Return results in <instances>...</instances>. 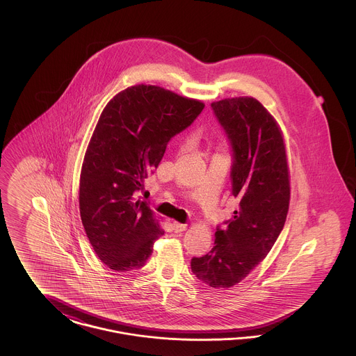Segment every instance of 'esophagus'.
I'll return each mask as SVG.
<instances>
[{"instance_id":"obj_1","label":"esophagus","mask_w":356,"mask_h":356,"mask_svg":"<svg viewBox=\"0 0 356 356\" xmlns=\"http://www.w3.org/2000/svg\"><path fill=\"white\" fill-rule=\"evenodd\" d=\"M172 227H173V231H175V232H183V231H186V224H181V222L173 221Z\"/></svg>"}]
</instances>
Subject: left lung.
Masks as SVG:
<instances>
[{
	"label": "left lung",
	"mask_w": 356,
	"mask_h": 356,
	"mask_svg": "<svg viewBox=\"0 0 356 356\" xmlns=\"http://www.w3.org/2000/svg\"><path fill=\"white\" fill-rule=\"evenodd\" d=\"M211 106L234 151L232 195L240 202L227 227H218L213 248L192 257L191 268L204 284L229 288L254 270L280 235L289 207V172L283 134L256 99H224Z\"/></svg>",
	"instance_id": "8db88e82"
}]
</instances>
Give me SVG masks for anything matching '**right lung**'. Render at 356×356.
Instances as JSON below:
<instances>
[{"label": "right lung", "instance_id": "obj_1", "mask_svg": "<svg viewBox=\"0 0 356 356\" xmlns=\"http://www.w3.org/2000/svg\"><path fill=\"white\" fill-rule=\"evenodd\" d=\"M203 109L199 100L144 84L121 90L104 108L85 152L79 202L89 243L111 270L143 267L164 235L148 203L136 195L170 138Z\"/></svg>", "mask_w": 356, "mask_h": 356}]
</instances>
